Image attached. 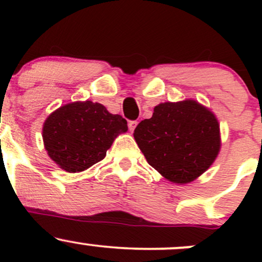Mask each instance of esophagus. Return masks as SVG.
I'll use <instances>...</instances> for the list:
<instances>
[{
  "instance_id": "1",
  "label": "esophagus",
  "mask_w": 262,
  "mask_h": 262,
  "mask_svg": "<svg viewBox=\"0 0 262 262\" xmlns=\"http://www.w3.org/2000/svg\"><path fill=\"white\" fill-rule=\"evenodd\" d=\"M137 124H138L137 121H129V122H128V128H129V130L133 132L134 129H135V127H137Z\"/></svg>"
}]
</instances>
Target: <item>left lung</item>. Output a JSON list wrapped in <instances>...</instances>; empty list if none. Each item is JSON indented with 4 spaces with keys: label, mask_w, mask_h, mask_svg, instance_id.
Listing matches in <instances>:
<instances>
[{
    "label": "left lung",
    "mask_w": 262,
    "mask_h": 262,
    "mask_svg": "<svg viewBox=\"0 0 262 262\" xmlns=\"http://www.w3.org/2000/svg\"><path fill=\"white\" fill-rule=\"evenodd\" d=\"M134 138L150 166L181 185L202 175L221 148L214 114L191 100L156 106L151 118L137 125Z\"/></svg>",
    "instance_id": "left-lung-1"
}]
</instances>
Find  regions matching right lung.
Returning a JSON list of instances; mask_svg holds the SVG:
<instances>
[{
	"mask_svg": "<svg viewBox=\"0 0 262 262\" xmlns=\"http://www.w3.org/2000/svg\"><path fill=\"white\" fill-rule=\"evenodd\" d=\"M127 121L101 103L74 102L47 118L43 139L48 155L68 172H80L103 160L114 138L127 132Z\"/></svg>",
	"mask_w": 262,
	"mask_h": 262,
	"instance_id": "right-lung-1",
	"label": "right lung"
}]
</instances>
